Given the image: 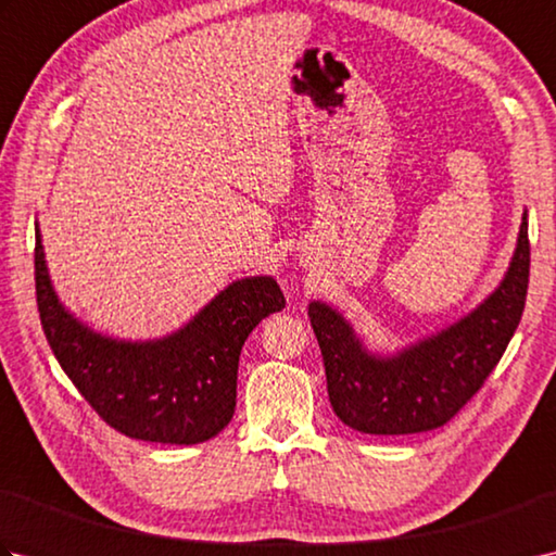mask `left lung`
<instances>
[{
	"label": "left lung",
	"mask_w": 556,
	"mask_h": 556,
	"mask_svg": "<svg viewBox=\"0 0 556 556\" xmlns=\"http://www.w3.org/2000/svg\"><path fill=\"white\" fill-rule=\"evenodd\" d=\"M530 275L528 222L504 281L492 296L444 332L377 358L363 349L349 323L325 303L308 317L323 351L327 394L349 428L368 434H413L442 428L497 368L526 308Z\"/></svg>",
	"instance_id": "1"
}]
</instances>
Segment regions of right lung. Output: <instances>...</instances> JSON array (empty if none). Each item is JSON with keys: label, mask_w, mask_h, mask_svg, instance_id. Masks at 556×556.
<instances>
[{"label": "right lung", "mask_w": 556, "mask_h": 556, "mask_svg": "<svg viewBox=\"0 0 556 556\" xmlns=\"http://www.w3.org/2000/svg\"><path fill=\"white\" fill-rule=\"evenodd\" d=\"M35 296L52 353L92 410L116 432L160 444H198L227 428L243 341L287 305L275 279L253 277L233 281L172 337L143 344L100 337L56 301L40 231Z\"/></svg>", "instance_id": "right-lung-1"}]
</instances>
